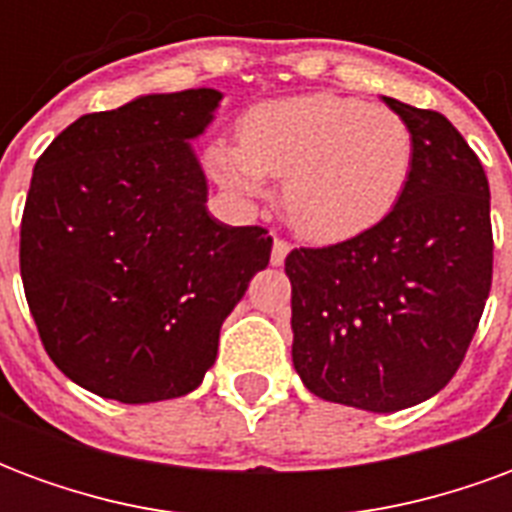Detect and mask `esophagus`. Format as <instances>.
<instances>
[{
    "label": "esophagus",
    "instance_id": "1",
    "mask_svg": "<svg viewBox=\"0 0 512 512\" xmlns=\"http://www.w3.org/2000/svg\"><path fill=\"white\" fill-rule=\"evenodd\" d=\"M290 252L288 241H282V238H274V246H271V266H282L285 263V257Z\"/></svg>",
    "mask_w": 512,
    "mask_h": 512
}]
</instances>
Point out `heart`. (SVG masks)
Segmentation results:
<instances>
[{"instance_id": "heart-1", "label": "heart", "mask_w": 512, "mask_h": 512, "mask_svg": "<svg viewBox=\"0 0 512 512\" xmlns=\"http://www.w3.org/2000/svg\"><path fill=\"white\" fill-rule=\"evenodd\" d=\"M213 180L238 200L285 178V213L304 238L334 244L373 230L403 200L414 172V134L386 106L340 95H293L252 106L241 142L205 153Z\"/></svg>"}]
</instances>
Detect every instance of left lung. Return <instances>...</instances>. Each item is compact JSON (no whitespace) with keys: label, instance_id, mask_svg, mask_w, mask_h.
Wrapping results in <instances>:
<instances>
[{"label":"left lung","instance_id":"1","mask_svg":"<svg viewBox=\"0 0 512 512\" xmlns=\"http://www.w3.org/2000/svg\"><path fill=\"white\" fill-rule=\"evenodd\" d=\"M414 134V172L384 222L343 244L293 249V367L312 395L392 414L447 386L491 290V191L439 112L381 98Z\"/></svg>","mask_w":512,"mask_h":512}]
</instances>
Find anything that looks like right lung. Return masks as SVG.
Listing matches in <instances>:
<instances>
[{"label": "right lung", "mask_w": 512, "mask_h": 512, "mask_svg": "<svg viewBox=\"0 0 512 512\" xmlns=\"http://www.w3.org/2000/svg\"><path fill=\"white\" fill-rule=\"evenodd\" d=\"M224 95H139L79 117L38 158L21 279L40 340L73 384L120 403L189 395L224 318L268 266L271 235L208 213L191 142Z\"/></svg>", "instance_id": "right-lung-1"}]
</instances>
